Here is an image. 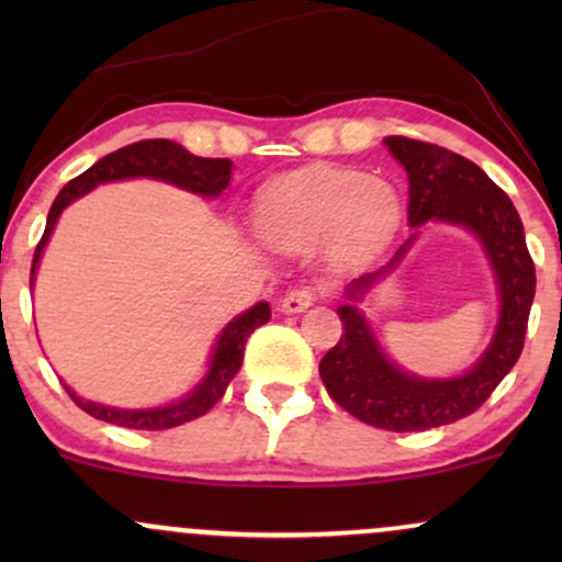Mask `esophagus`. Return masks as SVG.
Wrapping results in <instances>:
<instances>
[{
    "mask_svg": "<svg viewBox=\"0 0 562 562\" xmlns=\"http://www.w3.org/2000/svg\"><path fill=\"white\" fill-rule=\"evenodd\" d=\"M317 301V290H314L312 285H301V288H293L290 293L282 299V312L288 314H299L303 312V308H308L312 303Z\"/></svg>",
    "mask_w": 562,
    "mask_h": 562,
    "instance_id": "34e87169",
    "label": "esophagus"
}]
</instances>
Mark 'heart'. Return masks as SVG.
Returning <instances> with one entry per match:
<instances>
[{
	"instance_id": "b5f03b06",
	"label": "heart",
	"mask_w": 562,
	"mask_h": 562,
	"mask_svg": "<svg viewBox=\"0 0 562 562\" xmlns=\"http://www.w3.org/2000/svg\"><path fill=\"white\" fill-rule=\"evenodd\" d=\"M398 216L402 200L383 179L353 169H312L269 187L259 227L267 240L293 248L330 237L340 261H362L391 240Z\"/></svg>"
}]
</instances>
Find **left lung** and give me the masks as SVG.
<instances>
[{
	"label": "left lung",
	"mask_w": 562,
	"mask_h": 562,
	"mask_svg": "<svg viewBox=\"0 0 562 562\" xmlns=\"http://www.w3.org/2000/svg\"><path fill=\"white\" fill-rule=\"evenodd\" d=\"M385 145L409 173L412 227H420L428 218H441L473 229L486 245L502 295V317L492 346L468 375L454 380H420L396 370L375 346L359 308L351 303L338 308L344 335L319 362L327 393L357 420L409 434L473 415L513 370L526 344L537 269L513 200L473 160L409 137H385ZM406 245L398 248L389 267L353 280L351 295L362 293L375 277L389 272L402 259Z\"/></svg>",
	"instance_id": "1"
}]
</instances>
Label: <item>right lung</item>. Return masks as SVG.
I'll return each mask as SVG.
<instances>
[{"label":"right lung","mask_w":562,"mask_h":562,"mask_svg":"<svg viewBox=\"0 0 562 562\" xmlns=\"http://www.w3.org/2000/svg\"><path fill=\"white\" fill-rule=\"evenodd\" d=\"M128 177H153L164 179V182H171L177 187H184V190L198 192V195L214 198L224 187L229 184L232 177V160L229 158H198L192 153H187L182 145L169 139H142L134 142V145L121 147V150L111 153V156L100 158L92 169L79 173L76 179L63 187L60 195L55 198L53 209H49L47 227H44L42 240L36 245L34 263H31V280H34L38 256H42V248L47 245V237L53 235V227L57 216L63 214L68 203H74L76 198L83 195V192L92 190L94 184L100 182H113V179H128ZM269 303H256L254 308L240 314L237 319H232L227 327H224L222 338L214 348V359H211L209 378L198 385L190 396L182 398L179 404L160 406V409H139V412H126V409H113V406H102L83 402V398L76 396L74 391H68V396L74 398L76 406H81L87 415L97 417V420H105L113 425H121V428L132 430H166L177 428V425H184L190 420H198L205 412L214 406L218 398L227 391L229 380L237 375L243 364V351L248 335L261 327L263 322H269Z\"/></svg>","instance_id":"1"}]
</instances>
